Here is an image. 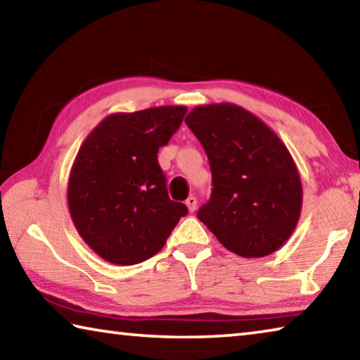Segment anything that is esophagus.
<instances>
[{"instance_id": "esophagus-1", "label": "esophagus", "mask_w": 360, "mask_h": 360, "mask_svg": "<svg viewBox=\"0 0 360 360\" xmlns=\"http://www.w3.org/2000/svg\"><path fill=\"white\" fill-rule=\"evenodd\" d=\"M186 205H187L188 211L193 212L195 210H197V198H195V197H188V198L186 200Z\"/></svg>"}]
</instances>
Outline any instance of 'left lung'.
<instances>
[{"label": "left lung", "instance_id": "8db88e82", "mask_svg": "<svg viewBox=\"0 0 360 360\" xmlns=\"http://www.w3.org/2000/svg\"><path fill=\"white\" fill-rule=\"evenodd\" d=\"M186 124L208 155L214 186L197 217L241 257L278 251L294 233L303 200L285 144L257 115L231 103L193 108Z\"/></svg>", "mask_w": 360, "mask_h": 360}]
</instances>
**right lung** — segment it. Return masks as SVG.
<instances>
[{"label": "right lung", "mask_w": 360, "mask_h": 360, "mask_svg": "<svg viewBox=\"0 0 360 360\" xmlns=\"http://www.w3.org/2000/svg\"><path fill=\"white\" fill-rule=\"evenodd\" d=\"M186 106H158L103 119L84 139L68 181V208L92 251L115 265L150 259L187 206L169 200L157 160Z\"/></svg>", "instance_id": "add662e5"}]
</instances>
